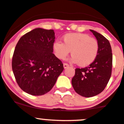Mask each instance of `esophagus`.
<instances>
[{
    "label": "esophagus",
    "mask_w": 124,
    "mask_h": 124,
    "mask_svg": "<svg viewBox=\"0 0 124 124\" xmlns=\"http://www.w3.org/2000/svg\"><path fill=\"white\" fill-rule=\"evenodd\" d=\"M69 67V65L68 64V63H63V68H64V69H66V68Z\"/></svg>",
    "instance_id": "34e87169"
}]
</instances>
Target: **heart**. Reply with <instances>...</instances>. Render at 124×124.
Instances as JSON below:
<instances>
[{"mask_svg": "<svg viewBox=\"0 0 124 124\" xmlns=\"http://www.w3.org/2000/svg\"><path fill=\"white\" fill-rule=\"evenodd\" d=\"M63 43L55 41L52 50L55 56L63 60L71 51L72 62L79 66L86 67L95 61L99 52V43L96 39L85 33H67L63 36Z\"/></svg>", "mask_w": 124, "mask_h": 124, "instance_id": "b5f03b06", "label": "heart"}]
</instances>
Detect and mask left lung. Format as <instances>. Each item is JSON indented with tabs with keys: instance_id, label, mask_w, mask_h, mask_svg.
Returning a JSON list of instances; mask_svg holds the SVG:
<instances>
[{
	"instance_id": "obj_1",
	"label": "left lung",
	"mask_w": 124,
	"mask_h": 124,
	"mask_svg": "<svg viewBox=\"0 0 124 124\" xmlns=\"http://www.w3.org/2000/svg\"><path fill=\"white\" fill-rule=\"evenodd\" d=\"M90 31L99 43L98 56L88 67L75 69L72 80L76 93L86 98L94 96L104 90L111 78L112 67V49L109 41L100 33Z\"/></svg>"
}]
</instances>
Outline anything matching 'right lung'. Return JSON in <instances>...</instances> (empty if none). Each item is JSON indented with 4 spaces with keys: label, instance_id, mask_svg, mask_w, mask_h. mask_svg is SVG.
<instances>
[{
    "label": "right lung",
    "instance_id": "1",
    "mask_svg": "<svg viewBox=\"0 0 124 124\" xmlns=\"http://www.w3.org/2000/svg\"><path fill=\"white\" fill-rule=\"evenodd\" d=\"M53 30L36 28L19 39L12 58L16 83L24 92L43 95L54 86L63 70L62 61L53 54Z\"/></svg>",
    "mask_w": 124,
    "mask_h": 124
}]
</instances>
